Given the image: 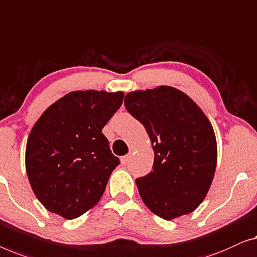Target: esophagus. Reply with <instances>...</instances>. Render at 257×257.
<instances>
[{
  "label": "esophagus",
  "mask_w": 257,
  "mask_h": 257,
  "mask_svg": "<svg viewBox=\"0 0 257 257\" xmlns=\"http://www.w3.org/2000/svg\"><path fill=\"white\" fill-rule=\"evenodd\" d=\"M130 158H132V156L130 155H125V156H123L121 158V164L122 165H127L128 162L130 161Z\"/></svg>",
  "instance_id": "1"
}]
</instances>
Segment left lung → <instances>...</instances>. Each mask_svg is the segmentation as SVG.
I'll return each mask as SVG.
<instances>
[{
	"label": "left lung",
	"instance_id": "1",
	"mask_svg": "<svg viewBox=\"0 0 257 257\" xmlns=\"http://www.w3.org/2000/svg\"><path fill=\"white\" fill-rule=\"evenodd\" d=\"M124 106L144 125L155 154L153 171L136 179L143 202L164 220L193 212L211 187L218 160L207 116L171 86L130 92Z\"/></svg>",
	"mask_w": 257,
	"mask_h": 257
}]
</instances>
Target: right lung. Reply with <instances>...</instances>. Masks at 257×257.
<instances>
[{"mask_svg":"<svg viewBox=\"0 0 257 257\" xmlns=\"http://www.w3.org/2000/svg\"><path fill=\"white\" fill-rule=\"evenodd\" d=\"M123 92L74 91L52 103L28 137L25 169L35 196L50 212L75 219L99 202L120 163L102 128Z\"/></svg>","mask_w":257,"mask_h":257,"instance_id":"obj_1","label":"right lung"}]
</instances>
